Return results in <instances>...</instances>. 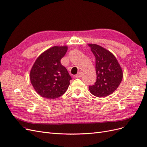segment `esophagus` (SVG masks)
Listing matches in <instances>:
<instances>
[{
	"label": "esophagus",
	"instance_id": "1",
	"mask_svg": "<svg viewBox=\"0 0 147 147\" xmlns=\"http://www.w3.org/2000/svg\"><path fill=\"white\" fill-rule=\"evenodd\" d=\"M83 75V72H80L79 73H78L77 75H76V78H80Z\"/></svg>",
	"mask_w": 147,
	"mask_h": 147
}]
</instances>
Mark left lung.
<instances>
[{
  "label": "left lung",
  "instance_id": "left-lung-1",
  "mask_svg": "<svg viewBox=\"0 0 147 147\" xmlns=\"http://www.w3.org/2000/svg\"><path fill=\"white\" fill-rule=\"evenodd\" d=\"M96 58L97 80L89 86L92 95L102 97L110 95L121 83L123 74L122 69L113 53L97 44L88 43Z\"/></svg>",
  "mask_w": 147,
  "mask_h": 147
}]
</instances>
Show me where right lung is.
<instances>
[{
    "instance_id": "1",
    "label": "right lung",
    "mask_w": 147,
    "mask_h": 147,
    "mask_svg": "<svg viewBox=\"0 0 147 147\" xmlns=\"http://www.w3.org/2000/svg\"><path fill=\"white\" fill-rule=\"evenodd\" d=\"M67 46H54L43 51L35 60L30 71L31 84L44 98L56 99L63 95L72 79L61 64Z\"/></svg>"
}]
</instances>
